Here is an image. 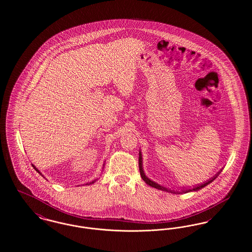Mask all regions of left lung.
Wrapping results in <instances>:
<instances>
[{"label":"left lung","instance_id":"obj_1","mask_svg":"<svg viewBox=\"0 0 252 252\" xmlns=\"http://www.w3.org/2000/svg\"><path fill=\"white\" fill-rule=\"evenodd\" d=\"M138 165H139V172H140V175H141V177H142V179L145 181L146 184H148L149 186H151V187H153V188H156V189H161V190H166V191H171V192H174V193H187V192H189V191H193V190H198L200 189H202V188H204L205 186L209 185L210 183H212V181L218 176V174L220 173L221 172H218L217 174H215V176H213L212 179H210V180H208L207 182H205L204 184H200L198 186H195L193 189H182V191H179V192H175V191H172L171 189H168L167 188H165V187H162V186L159 185L158 183H156V182H154V181H152L151 179H149L147 176L145 175V173L143 172V169H142V157H141V153L139 152V158H138Z\"/></svg>","mask_w":252,"mask_h":252}]
</instances>
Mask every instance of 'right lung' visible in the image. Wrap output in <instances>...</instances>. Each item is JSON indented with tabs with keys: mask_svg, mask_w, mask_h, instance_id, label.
I'll list each match as a JSON object with an SVG mask.
<instances>
[{
	"mask_svg": "<svg viewBox=\"0 0 252 252\" xmlns=\"http://www.w3.org/2000/svg\"><path fill=\"white\" fill-rule=\"evenodd\" d=\"M33 167H34V169H35V170H36V171H37V172H39V173H40V174H41V173H40V171H39V170H38V169H37V168H36V167H35V166H33ZM41 175H42V174H41ZM42 176H43V175H42ZM94 181H95V179H94V181H92V182H90V183H87V184H86V185H90V184H93V183H94Z\"/></svg>",
	"mask_w": 252,
	"mask_h": 252,
	"instance_id": "1",
	"label": "right lung"
}]
</instances>
